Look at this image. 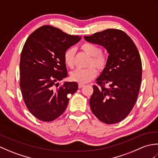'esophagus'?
<instances>
[{"label": "esophagus", "instance_id": "obj_1", "mask_svg": "<svg viewBox=\"0 0 158 158\" xmlns=\"http://www.w3.org/2000/svg\"><path fill=\"white\" fill-rule=\"evenodd\" d=\"M85 85L84 84H83V83H79V85H78V87H79V88H83V86H84Z\"/></svg>", "mask_w": 158, "mask_h": 158}]
</instances>
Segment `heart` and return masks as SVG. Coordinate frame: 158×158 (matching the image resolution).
Wrapping results in <instances>:
<instances>
[{
    "label": "heart",
    "instance_id": "heart-1",
    "mask_svg": "<svg viewBox=\"0 0 158 158\" xmlns=\"http://www.w3.org/2000/svg\"><path fill=\"white\" fill-rule=\"evenodd\" d=\"M81 49L86 54L90 56L88 62V68L85 69H77L70 74V79L73 81L80 83H86L95 78L97 75L96 68L99 71L106 68L108 63V57L105 53L101 52L98 46L90 43H83ZM74 56L75 51L73 48L66 49L64 53V61L65 64L72 69L74 66ZM96 68H95V67Z\"/></svg>",
    "mask_w": 158,
    "mask_h": 158
}]
</instances>
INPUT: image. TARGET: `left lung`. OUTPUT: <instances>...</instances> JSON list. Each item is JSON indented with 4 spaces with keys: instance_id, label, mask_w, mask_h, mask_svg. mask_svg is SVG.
Listing matches in <instances>:
<instances>
[{
    "instance_id": "left-lung-1",
    "label": "left lung",
    "mask_w": 158,
    "mask_h": 158,
    "mask_svg": "<svg viewBox=\"0 0 158 158\" xmlns=\"http://www.w3.org/2000/svg\"><path fill=\"white\" fill-rule=\"evenodd\" d=\"M84 39L103 46L109 54L106 68L96 79L98 85L93 86L90 108L102 122L117 123L129 115L138 98L142 79L138 49L130 36L118 29H106Z\"/></svg>"
}]
</instances>
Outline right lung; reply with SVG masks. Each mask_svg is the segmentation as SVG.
Instances as JSON below:
<instances>
[{
  "mask_svg": "<svg viewBox=\"0 0 158 158\" xmlns=\"http://www.w3.org/2000/svg\"><path fill=\"white\" fill-rule=\"evenodd\" d=\"M81 37L45 25L28 36L20 57V89L26 106L43 122H52L64 112L69 95L77 89V82L57 81L67 77L64 53Z\"/></svg>",
  "mask_w": 158,
  "mask_h": 158,
  "instance_id": "obj_1",
  "label": "right lung"
}]
</instances>
